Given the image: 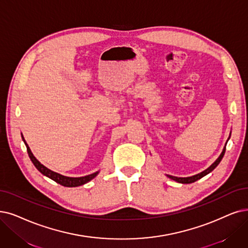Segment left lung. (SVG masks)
I'll return each mask as SVG.
<instances>
[{
	"label": "left lung",
	"instance_id": "obj_1",
	"mask_svg": "<svg viewBox=\"0 0 248 248\" xmlns=\"http://www.w3.org/2000/svg\"><path fill=\"white\" fill-rule=\"evenodd\" d=\"M230 136H231V133H230ZM230 136H229V138H228V140H230ZM227 142H228V141H227ZM227 142H226V144H227ZM225 151H226V145L224 146V148H223V151H222L220 156L217 157V160H216L209 168H207V169H205V170L202 171V173H199V174L190 176V177H175V176H171V175H167V177H169L170 179H172V180H174V181H176V182H178V183H182V184L193 183V182H195V181H197V180H200L201 178L204 177L205 175L211 173V172L215 169V168L220 164V162L222 161V158H223V156H224V155H225Z\"/></svg>",
	"mask_w": 248,
	"mask_h": 248
}]
</instances>
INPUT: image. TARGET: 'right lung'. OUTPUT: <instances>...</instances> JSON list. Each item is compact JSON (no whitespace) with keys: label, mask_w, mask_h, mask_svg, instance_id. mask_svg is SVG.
<instances>
[{"label":"right lung","mask_w":248,"mask_h":248,"mask_svg":"<svg viewBox=\"0 0 248 248\" xmlns=\"http://www.w3.org/2000/svg\"><path fill=\"white\" fill-rule=\"evenodd\" d=\"M22 140L26 145V148H27V153H28V155L29 157H31V162L33 163V165L35 166L36 169L41 172L43 175L48 177L49 179L54 180L55 182L61 184L63 186H66V187H77V186H81L87 182H90L91 180H93V178L100 173V171H96L93 174H90V175H86V176H83V177H68V176H64V175H61L59 174L57 172H54L52 170H49L48 168H46V166H44L41 162H39L38 160H36V157L33 155V154L31 153V148H29L28 144L26 143L24 137L22 135Z\"/></svg>","instance_id":"add662e5"}]
</instances>
